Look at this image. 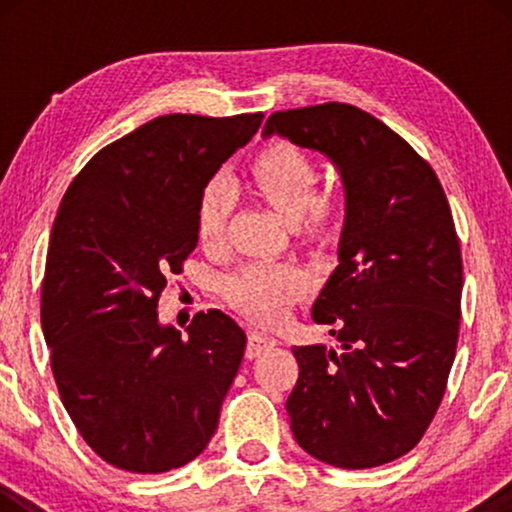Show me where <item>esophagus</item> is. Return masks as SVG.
<instances>
[{
    "mask_svg": "<svg viewBox=\"0 0 512 512\" xmlns=\"http://www.w3.org/2000/svg\"><path fill=\"white\" fill-rule=\"evenodd\" d=\"M277 345V340L272 335L263 333V331H251L249 333V342H247V356L249 359H256L258 354L265 352V349H272Z\"/></svg>",
    "mask_w": 512,
    "mask_h": 512,
    "instance_id": "esophagus-1",
    "label": "esophagus"
}]
</instances>
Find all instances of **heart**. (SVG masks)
Returning <instances> with one entry per match:
<instances>
[{
  "mask_svg": "<svg viewBox=\"0 0 512 512\" xmlns=\"http://www.w3.org/2000/svg\"><path fill=\"white\" fill-rule=\"evenodd\" d=\"M256 191L284 219L296 221L312 205L319 172L312 158L291 144H277L263 151L251 165ZM230 202L226 177H214L202 188L198 205L200 242L214 244L223 235ZM305 286V272L291 263H251L237 270L226 282V293L237 310L258 321H277Z\"/></svg>",
  "mask_w": 512,
  "mask_h": 512,
  "instance_id": "1",
  "label": "heart"
}]
</instances>
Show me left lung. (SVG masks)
<instances>
[{
	"label": "left lung",
	"mask_w": 512,
	"mask_h": 512,
	"mask_svg": "<svg viewBox=\"0 0 512 512\" xmlns=\"http://www.w3.org/2000/svg\"><path fill=\"white\" fill-rule=\"evenodd\" d=\"M270 137L324 156L345 191L338 268L312 305L340 349L293 347V438L338 468L389 464L429 429L457 354L464 268L445 191L405 139L349 104L275 111Z\"/></svg>",
	"instance_id": "8db88e82"
}]
</instances>
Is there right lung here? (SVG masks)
Returning <instances> with one entry per match:
<instances>
[{
  "mask_svg": "<svg viewBox=\"0 0 512 512\" xmlns=\"http://www.w3.org/2000/svg\"><path fill=\"white\" fill-rule=\"evenodd\" d=\"M261 121L153 118L95 153L60 202L41 328L62 405L93 452L121 471L184 466L219 426L247 335L209 310L181 338L160 324L158 298L198 244L202 188Z\"/></svg>",
  "mask_w": 512,
  "mask_h": 512,
  "instance_id": "obj_1",
  "label": "right lung"
}]
</instances>
